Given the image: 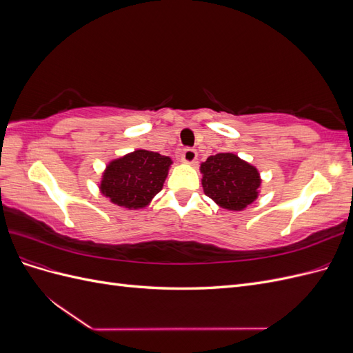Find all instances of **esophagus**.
Here are the masks:
<instances>
[{
    "label": "esophagus",
    "mask_w": 353,
    "mask_h": 353,
    "mask_svg": "<svg viewBox=\"0 0 353 353\" xmlns=\"http://www.w3.org/2000/svg\"><path fill=\"white\" fill-rule=\"evenodd\" d=\"M197 159V152L194 150V148H185V150L183 152V162L191 165L194 163Z\"/></svg>",
    "instance_id": "esophagus-1"
}]
</instances>
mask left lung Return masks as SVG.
I'll use <instances>...</instances> for the list:
<instances>
[{
    "instance_id": "left-lung-1",
    "label": "left lung",
    "mask_w": 353,
    "mask_h": 353,
    "mask_svg": "<svg viewBox=\"0 0 353 353\" xmlns=\"http://www.w3.org/2000/svg\"><path fill=\"white\" fill-rule=\"evenodd\" d=\"M205 194L227 210H243L258 199L259 170L237 154L218 153L200 165Z\"/></svg>"
}]
</instances>
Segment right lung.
Here are the masks:
<instances>
[{
	"label": "right lung",
	"mask_w": 353,
	"mask_h": 353,
	"mask_svg": "<svg viewBox=\"0 0 353 353\" xmlns=\"http://www.w3.org/2000/svg\"><path fill=\"white\" fill-rule=\"evenodd\" d=\"M172 160L148 150H135L105 166L100 191L126 209H143L163 188Z\"/></svg>",
	"instance_id": "1"
}]
</instances>
